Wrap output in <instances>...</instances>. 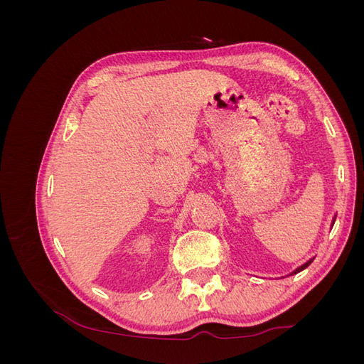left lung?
Listing matches in <instances>:
<instances>
[{
    "label": "left lung",
    "mask_w": 364,
    "mask_h": 364,
    "mask_svg": "<svg viewBox=\"0 0 364 364\" xmlns=\"http://www.w3.org/2000/svg\"><path fill=\"white\" fill-rule=\"evenodd\" d=\"M334 222H336V215H334V218H333V223H331V226H334ZM313 259H314V258H311V259H308V261H306L305 264H302V266H299V267H297L296 270H293V272H291L290 274H296V273H299V272H302L304 269H306L308 266H310V264L313 262Z\"/></svg>",
    "instance_id": "1"
}]
</instances>
